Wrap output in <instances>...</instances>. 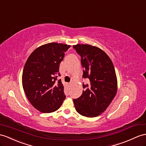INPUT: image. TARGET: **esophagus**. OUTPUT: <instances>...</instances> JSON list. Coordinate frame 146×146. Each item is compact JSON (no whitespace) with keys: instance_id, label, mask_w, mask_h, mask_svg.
Here are the masks:
<instances>
[{"instance_id":"esophagus-1","label":"esophagus","mask_w":146,"mask_h":146,"mask_svg":"<svg viewBox=\"0 0 146 146\" xmlns=\"http://www.w3.org/2000/svg\"><path fill=\"white\" fill-rule=\"evenodd\" d=\"M70 84H71V83H68V84H67V85H68V86H70Z\"/></svg>"}]
</instances>
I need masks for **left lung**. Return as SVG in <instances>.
<instances>
[{"instance_id":"1","label":"left lung","mask_w":146,"mask_h":146,"mask_svg":"<svg viewBox=\"0 0 146 146\" xmlns=\"http://www.w3.org/2000/svg\"><path fill=\"white\" fill-rule=\"evenodd\" d=\"M81 57L84 68L82 77L88 83H83L82 94L74 99L76 111L80 115L92 118L104 112L115 97L117 79L111 60L102 49L89 44L73 46Z\"/></svg>"}]
</instances>
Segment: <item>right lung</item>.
<instances>
[{
    "mask_svg": "<svg viewBox=\"0 0 146 146\" xmlns=\"http://www.w3.org/2000/svg\"><path fill=\"white\" fill-rule=\"evenodd\" d=\"M70 46L51 42L36 48L25 64L22 84L28 100L42 113L58 110L65 100L59 65Z\"/></svg>",
    "mask_w": 146,
    "mask_h": 146,
    "instance_id": "1",
    "label": "right lung"
}]
</instances>
